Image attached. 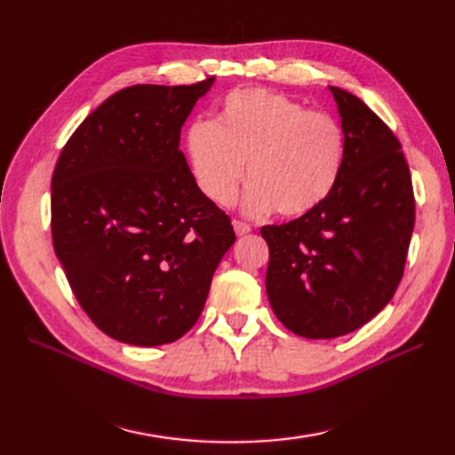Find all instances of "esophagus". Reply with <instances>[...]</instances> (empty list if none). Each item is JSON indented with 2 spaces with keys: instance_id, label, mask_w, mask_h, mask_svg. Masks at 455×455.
I'll list each match as a JSON object with an SVG mask.
<instances>
[{
  "instance_id": "34e87169",
  "label": "esophagus",
  "mask_w": 455,
  "mask_h": 455,
  "mask_svg": "<svg viewBox=\"0 0 455 455\" xmlns=\"http://www.w3.org/2000/svg\"><path fill=\"white\" fill-rule=\"evenodd\" d=\"M233 227H235V233L238 235V236H244V235H248L250 230V225H246V222H243V220H233Z\"/></svg>"
}]
</instances>
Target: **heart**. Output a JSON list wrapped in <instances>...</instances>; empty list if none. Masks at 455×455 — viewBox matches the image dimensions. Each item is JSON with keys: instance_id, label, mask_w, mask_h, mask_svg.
<instances>
[{"instance_id": "b5f03b06", "label": "heart", "mask_w": 455, "mask_h": 455, "mask_svg": "<svg viewBox=\"0 0 455 455\" xmlns=\"http://www.w3.org/2000/svg\"><path fill=\"white\" fill-rule=\"evenodd\" d=\"M183 144L199 189L219 207L235 201L246 164L243 211L250 217L275 209L305 215L328 197L344 166V132L334 117L264 88L230 92L215 121L189 124Z\"/></svg>"}]
</instances>
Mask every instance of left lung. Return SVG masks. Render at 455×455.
Listing matches in <instances>:
<instances>
[{
	"label": "left lung",
	"mask_w": 455,
	"mask_h": 455,
	"mask_svg": "<svg viewBox=\"0 0 455 455\" xmlns=\"http://www.w3.org/2000/svg\"><path fill=\"white\" fill-rule=\"evenodd\" d=\"M331 92L344 132L340 178L313 211L259 230L269 248V305L285 328L311 340L354 332L383 311L414 228L401 142L360 98Z\"/></svg>",
	"instance_id": "left-lung-1"
}]
</instances>
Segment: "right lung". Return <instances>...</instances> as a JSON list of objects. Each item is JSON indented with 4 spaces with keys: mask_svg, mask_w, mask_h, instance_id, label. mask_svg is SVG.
<instances>
[{
    "mask_svg": "<svg viewBox=\"0 0 455 455\" xmlns=\"http://www.w3.org/2000/svg\"><path fill=\"white\" fill-rule=\"evenodd\" d=\"M212 84L113 93L56 162V258L93 324L119 342L162 346L186 334L236 240L180 150L183 123Z\"/></svg>",
    "mask_w": 455,
    "mask_h": 455,
    "instance_id": "right-lung-1",
    "label": "right lung"
}]
</instances>
